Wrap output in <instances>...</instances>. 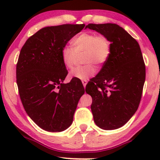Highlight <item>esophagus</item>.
Segmentation results:
<instances>
[{"mask_svg":"<svg viewBox=\"0 0 160 160\" xmlns=\"http://www.w3.org/2000/svg\"><path fill=\"white\" fill-rule=\"evenodd\" d=\"M82 85H83L84 88H85L86 84H87V81H86V80H82Z\"/></svg>","mask_w":160,"mask_h":160,"instance_id":"esophagus-1","label":"esophagus"}]
</instances>
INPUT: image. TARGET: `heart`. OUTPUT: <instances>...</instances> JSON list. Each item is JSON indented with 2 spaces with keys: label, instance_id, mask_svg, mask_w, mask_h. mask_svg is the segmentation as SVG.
<instances>
[{
  "label": "heart",
  "instance_id": "1",
  "mask_svg": "<svg viewBox=\"0 0 160 160\" xmlns=\"http://www.w3.org/2000/svg\"><path fill=\"white\" fill-rule=\"evenodd\" d=\"M72 48L68 47L62 49V60L66 68L74 67L78 56L83 54L82 61L85 65L76 68L70 72L71 78L86 80L96 72L94 64L101 65L108 61L111 52L109 39L103 34L93 32H82L71 41Z\"/></svg>",
  "mask_w": 160,
  "mask_h": 160
}]
</instances>
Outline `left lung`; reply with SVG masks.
<instances>
[{
    "label": "left lung",
    "mask_w": 160,
    "mask_h": 160,
    "mask_svg": "<svg viewBox=\"0 0 160 160\" xmlns=\"http://www.w3.org/2000/svg\"><path fill=\"white\" fill-rule=\"evenodd\" d=\"M105 35L111 52L95 78L86 86L92 98L91 110L95 124L104 130L122 127L138 108L145 81V65L138 43L117 24H89Z\"/></svg>",
    "instance_id": "8db88e82"
}]
</instances>
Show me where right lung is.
Wrapping results in <instances>:
<instances>
[{"label":"right lung","mask_w":160,"mask_h":160,"mask_svg":"<svg viewBox=\"0 0 160 160\" xmlns=\"http://www.w3.org/2000/svg\"><path fill=\"white\" fill-rule=\"evenodd\" d=\"M84 27L66 24L43 28L20 51L16 82L22 103L29 117L47 132H62L72 124L85 92L78 80L63 83L68 71L62 60V49Z\"/></svg>","instance_id":"1"}]
</instances>
